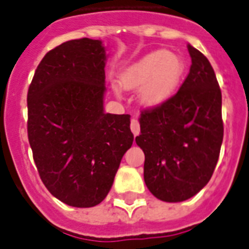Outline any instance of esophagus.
I'll use <instances>...</instances> for the list:
<instances>
[{"label":"esophagus","mask_w":249,"mask_h":249,"mask_svg":"<svg viewBox=\"0 0 249 249\" xmlns=\"http://www.w3.org/2000/svg\"><path fill=\"white\" fill-rule=\"evenodd\" d=\"M130 130L134 135H138L141 131V126H139V121L137 119H131L130 121Z\"/></svg>","instance_id":"1"}]
</instances>
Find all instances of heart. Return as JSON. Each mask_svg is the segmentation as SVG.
<instances>
[{
    "mask_svg": "<svg viewBox=\"0 0 249 249\" xmlns=\"http://www.w3.org/2000/svg\"><path fill=\"white\" fill-rule=\"evenodd\" d=\"M184 71V64L178 54L156 51L147 54L125 70L121 86L126 89L142 87L141 100L147 106H160L177 90Z\"/></svg>",
    "mask_w": 249,
    "mask_h": 249,
    "instance_id": "heart-1",
    "label": "heart"
}]
</instances>
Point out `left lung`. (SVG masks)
I'll use <instances>...</instances> for the list:
<instances>
[{"instance_id": "obj_1", "label": "left lung", "mask_w": 249, "mask_h": 249, "mask_svg": "<svg viewBox=\"0 0 249 249\" xmlns=\"http://www.w3.org/2000/svg\"><path fill=\"white\" fill-rule=\"evenodd\" d=\"M189 74L166 102L142 111L141 134L144 181L165 202L193 197L209 183L223 143L221 90L205 54L188 44Z\"/></svg>"}]
</instances>
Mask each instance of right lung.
I'll return each mask as SVG.
<instances>
[{
	"mask_svg": "<svg viewBox=\"0 0 249 249\" xmlns=\"http://www.w3.org/2000/svg\"><path fill=\"white\" fill-rule=\"evenodd\" d=\"M105 61L101 40H68L46 53L28 89L37 170L50 193L72 207L104 201L134 141L130 115L105 114Z\"/></svg>",
	"mask_w": 249,
	"mask_h": 249,
	"instance_id": "right-lung-1",
	"label": "right lung"
}]
</instances>
